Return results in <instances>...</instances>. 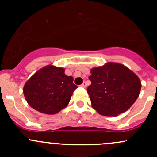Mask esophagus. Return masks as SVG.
<instances>
[{"label":"esophagus","instance_id":"34e87169","mask_svg":"<svg viewBox=\"0 0 157 157\" xmlns=\"http://www.w3.org/2000/svg\"><path fill=\"white\" fill-rule=\"evenodd\" d=\"M86 82H83V83L82 84L81 86H80L81 87H82V88H86Z\"/></svg>","mask_w":157,"mask_h":157}]
</instances>
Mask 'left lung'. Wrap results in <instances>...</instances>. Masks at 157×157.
<instances>
[{
    "instance_id": "1",
    "label": "left lung",
    "mask_w": 157,
    "mask_h": 157,
    "mask_svg": "<svg viewBox=\"0 0 157 157\" xmlns=\"http://www.w3.org/2000/svg\"><path fill=\"white\" fill-rule=\"evenodd\" d=\"M87 88L91 105L100 115L117 116L132 106L139 96L141 82L127 67L108 62L93 67Z\"/></svg>"
}]
</instances>
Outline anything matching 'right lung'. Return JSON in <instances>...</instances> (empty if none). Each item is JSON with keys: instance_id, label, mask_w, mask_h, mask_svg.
Segmentation results:
<instances>
[{"instance_id": "obj_1", "label": "right lung", "mask_w": 157, "mask_h": 157, "mask_svg": "<svg viewBox=\"0 0 157 157\" xmlns=\"http://www.w3.org/2000/svg\"><path fill=\"white\" fill-rule=\"evenodd\" d=\"M64 71L63 67L47 65L27 80L23 90L31 108L43 114L54 115L67 106L77 86Z\"/></svg>"}]
</instances>
